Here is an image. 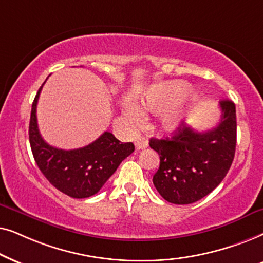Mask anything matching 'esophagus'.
Segmentation results:
<instances>
[{
	"instance_id": "obj_1",
	"label": "esophagus",
	"mask_w": 263,
	"mask_h": 263,
	"mask_svg": "<svg viewBox=\"0 0 263 263\" xmlns=\"http://www.w3.org/2000/svg\"><path fill=\"white\" fill-rule=\"evenodd\" d=\"M135 145H136V149H137V150L145 149L146 146H148V139H146L145 137H138L137 139H136Z\"/></svg>"
}]
</instances>
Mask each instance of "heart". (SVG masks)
Returning a JSON list of instances; mask_svg holds the SVG:
<instances>
[{
  "label": "heart",
  "mask_w": 263,
  "mask_h": 263,
  "mask_svg": "<svg viewBox=\"0 0 263 263\" xmlns=\"http://www.w3.org/2000/svg\"><path fill=\"white\" fill-rule=\"evenodd\" d=\"M195 95L184 83H160L145 91L141 100L143 109L159 111V124L164 131H172L183 121L185 114L194 107ZM142 108L134 101H126L122 113L129 125L141 124L144 119Z\"/></svg>",
  "instance_id": "obj_1"
}]
</instances>
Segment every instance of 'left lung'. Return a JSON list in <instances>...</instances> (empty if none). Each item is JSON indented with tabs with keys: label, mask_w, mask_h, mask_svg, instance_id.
I'll return each instance as SVG.
<instances>
[{
	"label": "left lung",
	"mask_w": 263,
	"mask_h": 263,
	"mask_svg": "<svg viewBox=\"0 0 263 263\" xmlns=\"http://www.w3.org/2000/svg\"><path fill=\"white\" fill-rule=\"evenodd\" d=\"M220 109V121L208 131H195L181 122L171 137L150 139V148L160 155L153 183L166 201L174 204L197 202L226 177L236 152V106L223 100Z\"/></svg>",
	"instance_id": "8db88e82"
}]
</instances>
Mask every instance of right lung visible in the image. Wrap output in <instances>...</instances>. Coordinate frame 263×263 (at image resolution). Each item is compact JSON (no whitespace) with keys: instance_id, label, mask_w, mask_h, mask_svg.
I'll use <instances>...</instances> for the list:
<instances>
[{"instance_id":"1","label":"right lung","mask_w":263,"mask_h":263,"mask_svg":"<svg viewBox=\"0 0 263 263\" xmlns=\"http://www.w3.org/2000/svg\"><path fill=\"white\" fill-rule=\"evenodd\" d=\"M45 83V82H44ZM38 90L32 103L29 127L30 145L34 161L52 186L73 198H86L97 194L122 160L135 152L134 143H121L110 132L79 149L64 150L49 145L42 138L37 124Z\"/></svg>"}]
</instances>
